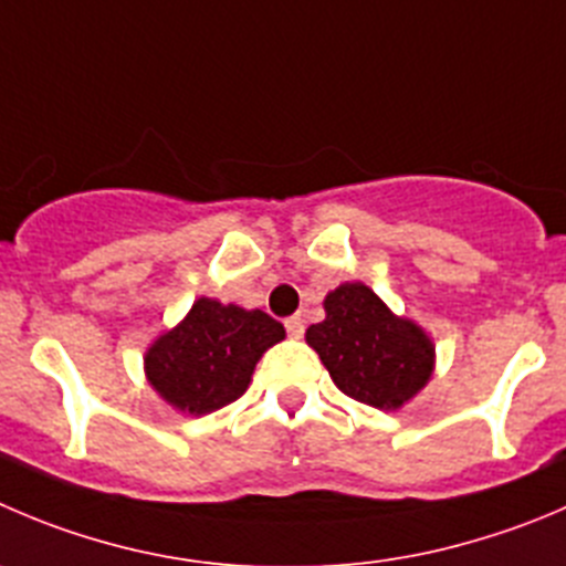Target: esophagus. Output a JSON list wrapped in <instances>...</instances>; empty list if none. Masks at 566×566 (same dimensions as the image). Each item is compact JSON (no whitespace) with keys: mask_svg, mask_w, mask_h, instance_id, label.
I'll return each instance as SVG.
<instances>
[{"mask_svg":"<svg viewBox=\"0 0 566 566\" xmlns=\"http://www.w3.org/2000/svg\"><path fill=\"white\" fill-rule=\"evenodd\" d=\"M286 331H289V336H292V338H303V333H305L303 319H300V316H289Z\"/></svg>","mask_w":566,"mask_h":566,"instance_id":"34e87169","label":"esophagus"}]
</instances>
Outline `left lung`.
<instances>
[{
  "mask_svg": "<svg viewBox=\"0 0 566 566\" xmlns=\"http://www.w3.org/2000/svg\"><path fill=\"white\" fill-rule=\"evenodd\" d=\"M322 305L325 319L305 331V342L347 397L397 411L433 378V338L413 319L397 316L367 283L347 280Z\"/></svg>",
  "mask_w": 566,
  "mask_h": 566,
  "instance_id": "8db88e82",
  "label": "left lung"
}]
</instances>
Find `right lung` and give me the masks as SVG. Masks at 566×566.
<instances>
[{"mask_svg":"<svg viewBox=\"0 0 566 566\" xmlns=\"http://www.w3.org/2000/svg\"><path fill=\"white\" fill-rule=\"evenodd\" d=\"M283 338V325L261 308L199 297L175 327L149 344L144 375L175 411L202 417L239 400L261 355Z\"/></svg>","mask_w":566,"mask_h":566,"instance_id":"obj_1","label":"right lung"}]
</instances>
